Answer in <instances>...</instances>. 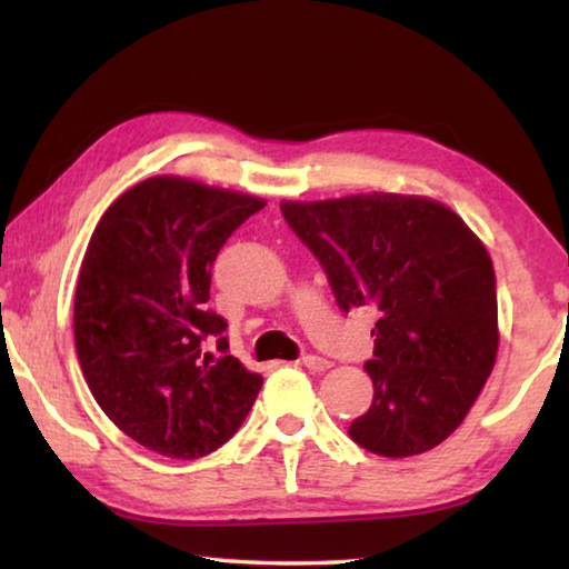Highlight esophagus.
<instances>
[{
    "instance_id": "34e87169",
    "label": "esophagus",
    "mask_w": 569,
    "mask_h": 569,
    "mask_svg": "<svg viewBox=\"0 0 569 569\" xmlns=\"http://www.w3.org/2000/svg\"><path fill=\"white\" fill-rule=\"evenodd\" d=\"M303 366L313 373H323L331 369V361L323 359V356H303Z\"/></svg>"
}]
</instances>
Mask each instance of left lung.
Returning <instances> with one entry per match:
<instances>
[{
	"label": "left lung",
	"mask_w": 569,
	"mask_h": 569,
	"mask_svg": "<svg viewBox=\"0 0 569 569\" xmlns=\"http://www.w3.org/2000/svg\"><path fill=\"white\" fill-rule=\"evenodd\" d=\"M281 213L319 258L343 311L373 306V401L349 435L379 457L441 445L497 361L492 258L455 210L399 192L283 200Z\"/></svg>",
	"instance_id": "1"
}]
</instances>
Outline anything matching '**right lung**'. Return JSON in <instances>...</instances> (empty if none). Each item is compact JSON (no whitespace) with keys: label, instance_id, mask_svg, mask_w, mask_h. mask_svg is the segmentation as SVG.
Segmentation results:
<instances>
[{"label":"right lung","instance_id":"right-lung-1","mask_svg":"<svg viewBox=\"0 0 569 569\" xmlns=\"http://www.w3.org/2000/svg\"><path fill=\"white\" fill-rule=\"evenodd\" d=\"M266 200L156 176L104 210L74 291V349L100 409L124 435L172 459L206 457L236 435L261 373L203 351L228 323L206 306L210 268Z\"/></svg>","mask_w":569,"mask_h":569}]
</instances>
